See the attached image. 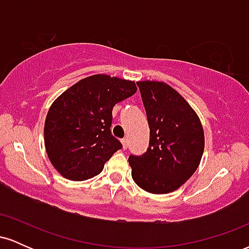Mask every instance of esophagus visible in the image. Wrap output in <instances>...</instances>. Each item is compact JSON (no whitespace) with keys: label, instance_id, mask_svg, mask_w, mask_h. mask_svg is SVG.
<instances>
[{"label":"esophagus","instance_id":"1","mask_svg":"<svg viewBox=\"0 0 249 249\" xmlns=\"http://www.w3.org/2000/svg\"><path fill=\"white\" fill-rule=\"evenodd\" d=\"M122 144H123V148H124V150H126V148H127V139L126 138L122 139Z\"/></svg>","mask_w":249,"mask_h":249}]
</instances>
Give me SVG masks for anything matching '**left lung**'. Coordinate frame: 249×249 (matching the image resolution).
I'll return each mask as SVG.
<instances>
[{
  "instance_id": "8db88e82",
  "label": "left lung",
  "mask_w": 249,
  "mask_h": 249,
  "mask_svg": "<svg viewBox=\"0 0 249 249\" xmlns=\"http://www.w3.org/2000/svg\"><path fill=\"white\" fill-rule=\"evenodd\" d=\"M150 126V144L142 156L128 157L132 178L153 194L178 190L198 168L205 147L196 111L164 82H137Z\"/></svg>"
}]
</instances>
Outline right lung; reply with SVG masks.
I'll return each instance as SVG.
<instances>
[{
  "label": "right lung",
  "instance_id": "1",
  "mask_svg": "<svg viewBox=\"0 0 249 249\" xmlns=\"http://www.w3.org/2000/svg\"><path fill=\"white\" fill-rule=\"evenodd\" d=\"M136 91L132 81L99 73L77 82L51 104L44 144L58 173L82 181L102 172L105 162L123 147L110 130L112 108Z\"/></svg>",
  "mask_w": 249,
  "mask_h": 249
}]
</instances>
